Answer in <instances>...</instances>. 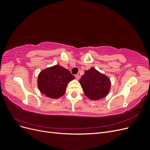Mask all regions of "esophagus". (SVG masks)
I'll list each match as a JSON object with an SVG mask.
<instances>
[{"label": "esophagus", "mask_w": 150, "mask_h": 150, "mask_svg": "<svg viewBox=\"0 0 150 150\" xmlns=\"http://www.w3.org/2000/svg\"><path fill=\"white\" fill-rule=\"evenodd\" d=\"M75 77H76V79H79V78H80V76H79V74H76V75H75Z\"/></svg>", "instance_id": "esophagus-1"}]
</instances>
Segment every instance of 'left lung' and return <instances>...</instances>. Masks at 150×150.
Returning <instances> with one entry per match:
<instances>
[{"instance_id": "1", "label": "left lung", "mask_w": 150, "mask_h": 150, "mask_svg": "<svg viewBox=\"0 0 150 150\" xmlns=\"http://www.w3.org/2000/svg\"><path fill=\"white\" fill-rule=\"evenodd\" d=\"M79 83L86 96L92 100L105 98L111 88V81L108 77L94 67L84 72Z\"/></svg>"}]
</instances>
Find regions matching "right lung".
I'll list each match as a JSON object with an SVG mask.
<instances>
[{"instance_id": "right-lung-1", "label": "right lung", "mask_w": 150, "mask_h": 150, "mask_svg": "<svg viewBox=\"0 0 150 150\" xmlns=\"http://www.w3.org/2000/svg\"><path fill=\"white\" fill-rule=\"evenodd\" d=\"M75 79L70 71L59 65L44 69L38 76V88L47 97L57 99L66 93V87L71 81Z\"/></svg>"}]
</instances>
